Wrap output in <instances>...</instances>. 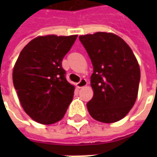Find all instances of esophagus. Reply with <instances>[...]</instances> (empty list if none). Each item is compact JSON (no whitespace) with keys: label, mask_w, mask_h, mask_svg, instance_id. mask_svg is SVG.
Masks as SVG:
<instances>
[{"label":"esophagus","mask_w":157,"mask_h":157,"mask_svg":"<svg viewBox=\"0 0 157 157\" xmlns=\"http://www.w3.org/2000/svg\"><path fill=\"white\" fill-rule=\"evenodd\" d=\"M86 85H87L86 80H85V79H82L78 83H76V87H77V88H82V87H84V86H86Z\"/></svg>","instance_id":"34e87169"}]
</instances>
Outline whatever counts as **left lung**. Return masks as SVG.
Here are the masks:
<instances>
[{
    "label": "left lung",
    "instance_id": "left-lung-1",
    "mask_svg": "<svg viewBox=\"0 0 157 157\" xmlns=\"http://www.w3.org/2000/svg\"><path fill=\"white\" fill-rule=\"evenodd\" d=\"M91 59L92 98L86 103L90 115L106 124L127 115L139 91L140 70L130 47L112 33L98 32L79 37Z\"/></svg>",
    "mask_w": 157,
    "mask_h": 157
}]
</instances>
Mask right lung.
Segmentation results:
<instances>
[{"mask_svg": "<svg viewBox=\"0 0 157 157\" xmlns=\"http://www.w3.org/2000/svg\"><path fill=\"white\" fill-rule=\"evenodd\" d=\"M77 35L39 36L20 53L12 71L22 109L42 124L61 120L71 102L75 86L69 83L62 59Z\"/></svg>", "mask_w": 157, "mask_h": 157, "instance_id": "1", "label": "right lung"}]
</instances>
